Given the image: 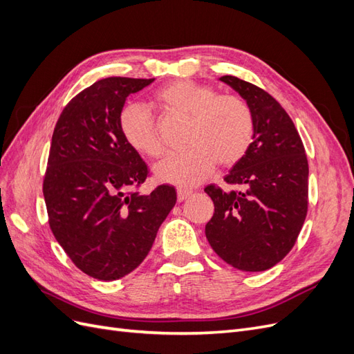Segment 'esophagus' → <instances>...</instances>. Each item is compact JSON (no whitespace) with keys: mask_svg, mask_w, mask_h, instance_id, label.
<instances>
[{"mask_svg":"<svg viewBox=\"0 0 354 354\" xmlns=\"http://www.w3.org/2000/svg\"><path fill=\"white\" fill-rule=\"evenodd\" d=\"M192 194H194V190H192V189L178 187V189H177V199H178V202H181V201L187 199Z\"/></svg>","mask_w":354,"mask_h":354,"instance_id":"esophagus-1","label":"esophagus"}]
</instances>
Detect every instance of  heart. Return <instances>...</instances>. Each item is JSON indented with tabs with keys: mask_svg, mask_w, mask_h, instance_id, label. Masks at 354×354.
Listing matches in <instances>:
<instances>
[{
	"mask_svg": "<svg viewBox=\"0 0 354 354\" xmlns=\"http://www.w3.org/2000/svg\"><path fill=\"white\" fill-rule=\"evenodd\" d=\"M153 99L159 109L187 116L185 143L189 147L155 168L158 180L194 186L208 178L217 162L232 167L248 153L254 140V115L239 95H216L208 85L178 80L159 88ZM120 128L125 142L140 155L156 159L165 153L153 116L143 106H127Z\"/></svg>",
	"mask_w": 354,
	"mask_h": 354,
	"instance_id": "obj_1",
	"label": "heart"
}]
</instances>
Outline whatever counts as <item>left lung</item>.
Segmentation results:
<instances>
[{
    "label": "left lung",
    "mask_w": 354,
    "mask_h": 354,
    "mask_svg": "<svg viewBox=\"0 0 354 354\" xmlns=\"http://www.w3.org/2000/svg\"><path fill=\"white\" fill-rule=\"evenodd\" d=\"M220 81L238 91L254 115V140L224 177L236 189L207 186L214 216L205 234L221 260L263 272L292 250L308 207V162L291 118L269 93L232 75Z\"/></svg>",
    "instance_id": "8db88e82"
}]
</instances>
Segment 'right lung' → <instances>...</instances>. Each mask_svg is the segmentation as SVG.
Returning a JSON list of instances; mask_svg holds the SVG:
<instances>
[{
	"label": "right lung",
	"instance_id": "add662e5",
	"mask_svg": "<svg viewBox=\"0 0 354 354\" xmlns=\"http://www.w3.org/2000/svg\"><path fill=\"white\" fill-rule=\"evenodd\" d=\"M153 81L94 82L66 104L53 133L42 185L48 224L72 263L94 279H120L140 266L176 205L169 185L149 195L137 190L149 169L120 128L128 95Z\"/></svg>",
	"mask_w": 354,
	"mask_h": 354
}]
</instances>
